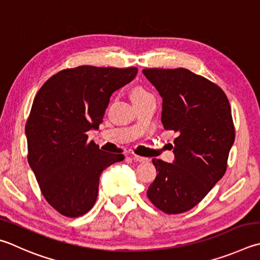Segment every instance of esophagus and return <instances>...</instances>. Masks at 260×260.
<instances>
[{
  "instance_id": "34e87169",
  "label": "esophagus",
  "mask_w": 260,
  "mask_h": 260,
  "mask_svg": "<svg viewBox=\"0 0 260 260\" xmlns=\"http://www.w3.org/2000/svg\"><path fill=\"white\" fill-rule=\"evenodd\" d=\"M134 160H136V161H139V162H146V161H149V158H146V157H141V155H138V154H134Z\"/></svg>"
}]
</instances>
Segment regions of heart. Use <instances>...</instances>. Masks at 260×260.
I'll return each instance as SVG.
<instances>
[{"label":"heart","instance_id":"obj_1","mask_svg":"<svg viewBox=\"0 0 260 260\" xmlns=\"http://www.w3.org/2000/svg\"><path fill=\"white\" fill-rule=\"evenodd\" d=\"M150 95H152V94L142 87H136L133 91V93H132V96H133L134 101L141 100V99H144V98L150 96Z\"/></svg>","mask_w":260,"mask_h":260}]
</instances>
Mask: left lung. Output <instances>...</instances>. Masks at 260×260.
Listing matches in <instances>:
<instances>
[{
  "instance_id": "obj_1",
  "label": "left lung",
  "mask_w": 260,
  "mask_h": 260,
  "mask_svg": "<svg viewBox=\"0 0 260 260\" xmlns=\"http://www.w3.org/2000/svg\"><path fill=\"white\" fill-rule=\"evenodd\" d=\"M143 74L162 98L165 129L177 133L175 161L152 159L158 175L146 194L165 214H181L224 176L235 138L231 106L218 85L187 69L148 68Z\"/></svg>"
}]
</instances>
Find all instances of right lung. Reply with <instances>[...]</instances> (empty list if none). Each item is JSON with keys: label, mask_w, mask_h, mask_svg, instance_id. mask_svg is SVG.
<instances>
[{"label": "right lung", "mask_w": 260, "mask_h": 260, "mask_svg": "<svg viewBox=\"0 0 260 260\" xmlns=\"http://www.w3.org/2000/svg\"><path fill=\"white\" fill-rule=\"evenodd\" d=\"M138 68L79 66L63 69L37 92L26 122L28 164L44 199L66 217L91 210L101 173L124 160L107 153L87 132L98 128L110 96L134 79Z\"/></svg>", "instance_id": "right-lung-1"}]
</instances>
